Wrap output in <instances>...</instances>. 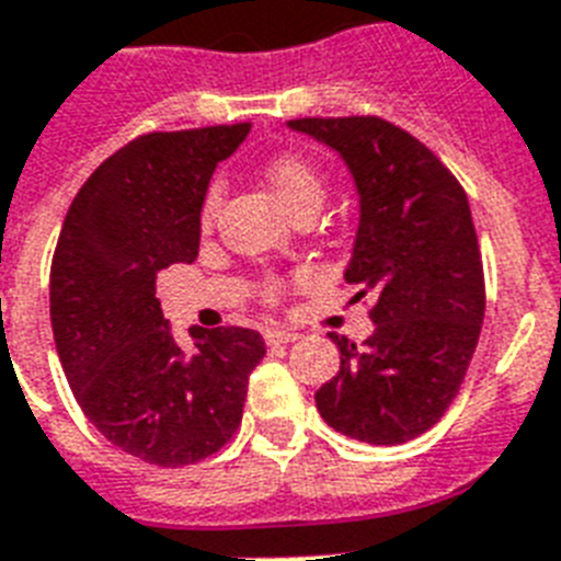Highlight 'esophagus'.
I'll return each mask as SVG.
<instances>
[{
    "label": "esophagus",
    "mask_w": 561,
    "mask_h": 561,
    "mask_svg": "<svg viewBox=\"0 0 561 561\" xmlns=\"http://www.w3.org/2000/svg\"><path fill=\"white\" fill-rule=\"evenodd\" d=\"M265 340L267 345H288L294 343V340H299V334H296V331H288V328H267Z\"/></svg>",
    "instance_id": "esophagus-1"
}]
</instances>
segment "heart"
I'll list each match as a JSON object with an SVG mask.
<instances>
[{
  "label": "heart",
  "instance_id": "1",
  "mask_svg": "<svg viewBox=\"0 0 561 561\" xmlns=\"http://www.w3.org/2000/svg\"><path fill=\"white\" fill-rule=\"evenodd\" d=\"M265 178L271 190L276 193L285 207L290 213H302L308 207L320 209L322 198H325V184H322L320 172L313 170L311 163L299 158V154H276L273 161H267L265 167ZM221 204V184L213 181L207 186V193H204L202 202V225H213V218H216V209ZM267 299H279V282H271L265 288Z\"/></svg>",
  "mask_w": 561,
  "mask_h": 561
}]
</instances>
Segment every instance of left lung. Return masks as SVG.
Here are the masks:
<instances>
[{"instance_id":"obj_1","label":"left lung","mask_w":561,"mask_h":561,"mask_svg":"<svg viewBox=\"0 0 561 561\" xmlns=\"http://www.w3.org/2000/svg\"><path fill=\"white\" fill-rule=\"evenodd\" d=\"M290 129L343 154L359 193L345 282L371 296L375 334H331L340 371L320 391L322 421L348 438L394 446L444 417L484 322V265L458 178L421 140L377 115L296 117Z\"/></svg>"}]
</instances>
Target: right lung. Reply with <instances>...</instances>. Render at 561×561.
<instances>
[{
	"label": "right lung",
	"mask_w": 561,
	"mask_h": 561,
	"mask_svg": "<svg viewBox=\"0 0 561 561\" xmlns=\"http://www.w3.org/2000/svg\"><path fill=\"white\" fill-rule=\"evenodd\" d=\"M250 123L147 131L91 172L68 207L51 259V328L83 414L140 461L175 470L233 438L259 331H190L178 345L154 299L158 273L195 262L202 202L218 161Z\"/></svg>",
	"instance_id": "1"
}]
</instances>
